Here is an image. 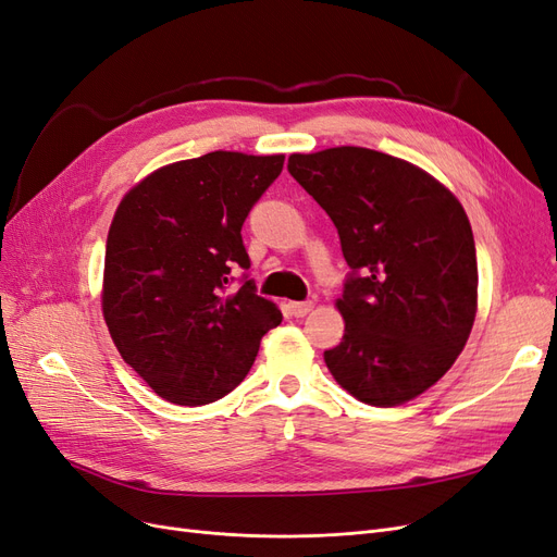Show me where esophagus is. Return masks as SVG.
Masks as SVG:
<instances>
[{"label":"esophagus","instance_id":"34e87169","mask_svg":"<svg viewBox=\"0 0 557 557\" xmlns=\"http://www.w3.org/2000/svg\"><path fill=\"white\" fill-rule=\"evenodd\" d=\"M288 309L295 318H305L307 313L313 311V301H290Z\"/></svg>","mask_w":557,"mask_h":557}]
</instances>
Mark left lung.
Listing matches in <instances>:
<instances>
[{"instance_id":"8db88e82","label":"left lung","mask_w":557,"mask_h":557,"mask_svg":"<svg viewBox=\"0 0 557 557\" xmlns=\"http://www.w3.org/2000/svg\"><path fill=\"white\" fill-rule=\"evenodd\" d=\"M288 172L339 232L352 274L336 309L334 381L372 407L423 395L462 352L479 307L469 218L420 166L362 146L293 153Z\"/></svg>"}]
</instances>
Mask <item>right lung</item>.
<instances>
[{"label": "right lung", "instance_id": "obj_1", "mask_svg": "<svg viewBox=\"0 0 557 557\" xmlns=\"http://www.w3.org/2000/svg\"><path fill=\"white\" fill-rule=\"evenodd\" d=\"M285 156L213 150L150 172L109 227L102 313L123 360L153 393L201 407L237 387L281 309L232 267L248 269L242 225Z\"/></svg>", "mask_w": 557, "mask_h": 557}]
</instances>
